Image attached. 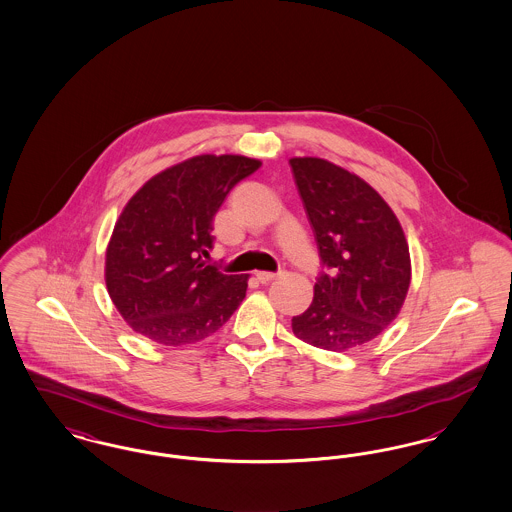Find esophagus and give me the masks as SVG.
Listing matches in <instances>:
<instances>
[{
  "instance_id": "1",
  "label": "esophagus",
  "mask_w": 512,
  "mask_h": 512,
  "mask_svg": "<svg viewBox=\"0 0 512 512\" xmlns=\"http://www.w3.org/2000/svg\"><path fill=\"white\" fill-rule=\"evenodd\" d=\"M255 276H257V280H259L261 284H268V282H272L274 278L282 276V272H267V270H257V272H255Z\"/></svg>"
}]
</instances>
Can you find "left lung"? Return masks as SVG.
Returning a JSON list of instances; mask_svg holds the SVG:
<instances>
[{
  "instance_id": "obj_1",
  "label": "left lung",
  "mask_w": 512,
  "mask_h": 512,
  "mask_svg": "<svg viewBox=\"0 0 512 512\" xmlns=\"http://www.w3.org/2000/svg\"><path fill=\"white\" fill-rule=\"evenodd\" d=\"M322 265L309 309L292 318L295 338L347 351L378 338L411 286V255L390 205L363 178L318 157L290 159Z\"/></svg>"
}]
</instances>
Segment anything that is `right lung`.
<instances>
[{
  "instance_id": "1",
  "label": "right lung",
  "mask_w": 512,
  "mask_h": 512,
  "mask_svg": "<svg viewBox=\"0 0 512 512\" xmlns=\"http://www.w3.org/2000/svg\"><path fill=\"white\" fill-rule=\"evenodd\" d=\"M259 167L244 155H195L149 178L124 205L105 284L136 334L172 347L195 343L240 307L249 274H222L205 259L222 201Z\"/></svg>"
}]
</instances>
